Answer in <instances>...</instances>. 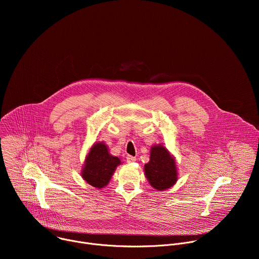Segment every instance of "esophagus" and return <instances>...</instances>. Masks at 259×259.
<instances>
[{"label":"esophagus","instance_id":"obj_1","mask_svg":"<svg viewBox=\"0 0 259 259\" xmlns=\"http://www.w3.org/2000/svg\"><path fill=\"white\" fill-rule=\"evenodd\" d=\"M126 160H127V163H132V162H135V161H136V158H135V157H132V156H127V157H126Z\"/></svg>","mask_w":259,"mask_h":259}]
</instances>
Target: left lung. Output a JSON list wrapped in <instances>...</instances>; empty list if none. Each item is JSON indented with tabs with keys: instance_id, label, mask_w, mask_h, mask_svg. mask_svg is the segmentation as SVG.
Here are the masks:
<instances>
[{
	"instance_id": "8db88e82",
	"label": "left lung",
	"mask_w": 259,
	"mask_h": 259,
	"mask_svg": "<svg viewBox=\"0 0 259 259\" xmlns=\"http://www.w3.org/2000/svg\"><path fill=\"white\" fill-rule=\"evenodd\" d=\"M144 175L157 191L168 190L176 183L178 171L175 157L162 143L151 147L150 161L144 165Z\"/></svg>"
}]
</instances>
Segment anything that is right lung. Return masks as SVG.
Segmentation results:
<instances>
[{
    "label": "right lung",
    "instance_id": "right-lung-1",
    "mask_svg": "<svg viewBox=\"0 0 259 259\" xmlns=\"http://www.w3.org/2000/svg\"><path fill=\"white\" fill-rule=\"evenodd\" d=\"M121 164L120 158L109 154L105 142L97 141L94 142L86 155L81 176L90 186L96 189H103Z\"/></svg>",
    "mask_w": 259,
    "mask_h": 259
}]
</instances>
